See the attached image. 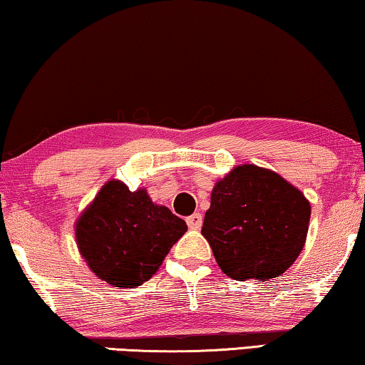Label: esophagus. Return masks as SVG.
Instances as JSON below:
<instances>
[{
	"mask_svg": "<svg viewBox=\"0 0 365 365\" xmlns=\"http://www.w3.org/2000/svg\"><path fill=\"white\" fill-rule=\"evenodd\" d=\"M201 222H203V216H201L200 213H193L192 216L187 217V225L190 230H200Z\"/></svg>",
	"mask_w": 365,
	"mask_h": 365,
	"instance_id": "34e87169",
	"label": "esophagus"
}]
</instances>
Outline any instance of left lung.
Instances as JSON below:
<instances>
[{"label": "left lung", "mask_w": 365, "mask_h": 365, "mask_svg": "<svg viewBox=\"0 0 365 365\" xmlns=\"http://www.w3.org/2000/svg\"><path fill=\"white\" fill-rule=\"evenodd\" d=\"M309 215L300 190L279 173L246 164L215 185L201 235L227 277L272 280L300 255Z\"/></svg>", "instance_id": "8db88e82"}]
</instances>
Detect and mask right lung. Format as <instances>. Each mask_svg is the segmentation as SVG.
<instances>
[{"label": "right lung", "instance_id": "1", "mask_svg": "<svg viewBox=\"0 0 365 365\" xmlns=\"http://www.w3.org/2000/svg\"><path fill=\"white\" fill-rule=\"evenodd\" d=\"M187 225L165 206L152 203L145 190L108 182L77 222V242L88 267L114 287L148 282Z\"/></svg>", "mask_w": 365, "mask_h": 365}]
</instances>
